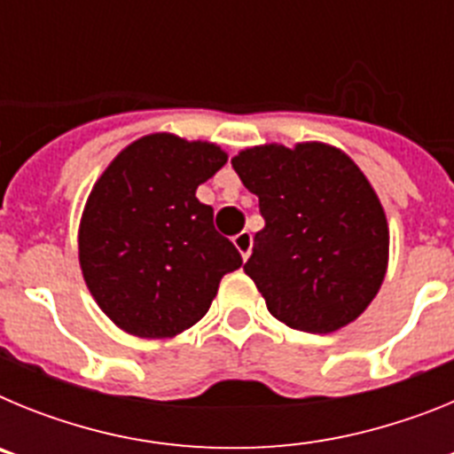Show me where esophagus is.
Returning a JSON list of instances; mask_svg holds the SVG:
<instances>
[{"label":"esophagus","mask_w":454,"mask_h":454,"mask_svg":"<svg viewBox=\"0 0 454 454\" xmlns=\"http://www.w3.org/2000/svg\"><path fill=\"white\" fill-rule=\"evenodd\" d=\"M252 243H254V240H252L250 231H240V234L234 236V246L236 250L240 252V256H243V262H247V256H250Z\"/></svg>","instance_id":"34e87169"}]
</instances>
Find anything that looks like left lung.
<instances>
[{
	"label": "left lung",
	"instance_id": "1",
	"mask_svg": "<svg viewBox=\"0 0 454 454\" xmlns=\"http://www.w3.org/2000/svg\"><path fill=\"white\" fill-rule=\"evenodd\" d=\"M266 220L243 266L277 320L330 334L356 320L388 268V223L375 188L343 150L266 143L231 159Z\"/></svg>",
	"mask_w": 454,
	"mask_h": 454
}]
</instances>
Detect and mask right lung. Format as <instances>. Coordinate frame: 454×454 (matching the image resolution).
I'll return each mask as SVG.
<instances>
[{
  "instance_id": "right-lung-1",
  "label": "right lung",
  "mask_w": 454,
  "mask_h": 454,
  "mask_svg": "<svg viewBox=\"0 0 454 454\" xmlns=\"http://www.w3.org/2000/svg\"><path fill=\"white\" fill-rule=\"evenodd\" d=\"M227 163L208 140L156 131L124 147L92 186L79 223V266L98 307L138 339H172L214 302L239 250L195 198Z\"/></svg>"
}]
</instances>
